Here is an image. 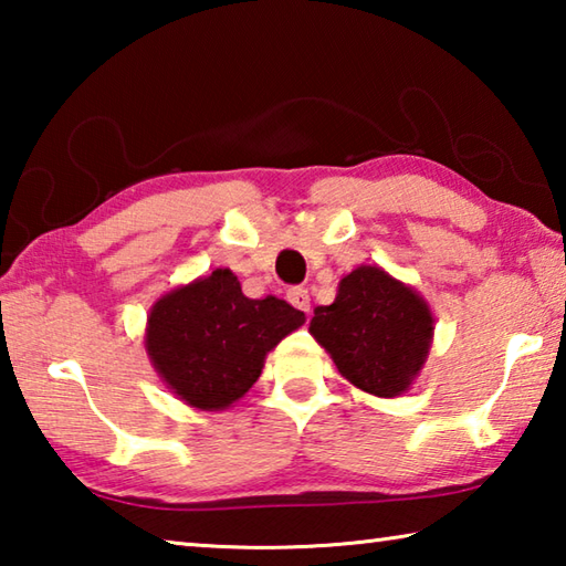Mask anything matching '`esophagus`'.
<instances>
[{
	"label": "esophagus",
	"mask_w": 566,
	"mask_h": 566,
	"mask_svg": "<svg viewBox=\"0 0 566 566\" xmlns=\"http://www.w3.org/2000/svg\"><path fill=\"white\" fill-rule=\"evenodd\" d=\"M286 300H290V304L296 306V310L310 314V292H306L304 286H292V290L286 292Z\"/></svg>",
	"instance_id": "esophagus-1"
}]
</instances>
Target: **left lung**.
<instances>
[{
  "label": "left lung",
  "mask_w": 566,
  "mask_h": 566,
  "mask_svg": "<svg viewBox=\"0 0 566 566\" xmlns=\"http://www.w3.org/2000/svg\"><path fill=\"white\" fill-rule=\"evenodd\" d=\"M339 375L377 397H397L419 375L432 344L427 302L379 266H359L339 282L337 300L310 324Z\"/></svg>",
  "instance_id": "1"
}]
</instances>
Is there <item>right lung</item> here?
<instances>
[{"label":"right lung","mask_w":566,"mask_h":566,"mask_svg":"<svg viewBox=\"0 0 566 566\" xmlns=\"http://www.w3.org/2000/svg\"><path fill=\"white\" fill-rule=\"evenodd\" d=\"M304 324L276 296L249 300L229 270L169 292L151 306L147 352L175 395L197 409H227L262 375L266 352Z\"/></svg>","instance_id":"right-lung-1"}]
</instances>
